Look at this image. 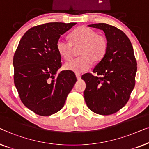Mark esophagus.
Listing matches in <instances>:
<instances>
[{"mask_svg": "<svg viewBox=\"0 0 149 149\" xmlns=\"http://www.w3.org/2000/svg\"><path fill=\"white\" fill-rule=\"evenodd\" d=\"M75 75H76V77H77V80H79V79H81V75L80 74H75Z\"/></svg>", "mask_w": 149, "mask_h": 149, "instance_id": "obj_1", "label": "esophagus"}]
</instances>
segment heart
Returning a JSON list of instances; mask_svg holds the SVG:
<instances>
[{
  "instance_id": "b5f03b06",
  "label": "heart",
  "mask_w": 149,
  "mask_h": 149,
  "mask_svg": "<svg viewBox=\"0 0 149 149\" xmlns=\"http://www.w3.org/2000/svg\"><path fill=\"white\" fill-rule=\"evenodd\" d=\"M70 42L60 38L56 45V51L63 58L68 60L72 56L73 47L81 46L79 51V57L66 62L65 69L80 74L88 70L93 61H99L103 58L108 47L107 39L103 36L87 27H79L70 34Z\"/></svg>"
}]
</instances>
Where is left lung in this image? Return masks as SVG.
Segmentation results:
<instances>
[{
    "label": "left lung",
    "instance_id": "1",
    "mask_svg": "<svg viewBox=\"0 0 149 149\" xmlns=\"http://www.w3.org/2000/svg\"><path fill=\"white\" fill-rule=\"evenodd\" d=\"M88 26L103 31L108 47L93 70L100 77L90 73L81 76L86 84L84 97L92 111L109 116L120 110L128 101L135 86L137 63L131 42L124 32L103 23Z\"/></svg>",
    "mask_w": 149,
    "mask_h": 149
}]
</instances>
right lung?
Segmentation results:
<instances>
[{"instance_id":"add662e5","label":"right lung","mask_w":149,"mask_h":149,"mask_svg":"<svg viewBox=\"0 0 149 149\" xmlns=\"http://www.w3.org/2000/svg\"><path fill=\"white\" fill-rule=\"evenodd\" d=\"M76 23H48L24 33L13 56L14 83L23 103L36 114L51 116L63 107L76 82L72 71H61L56 45Z\"/></svg>"}]
</instances>
